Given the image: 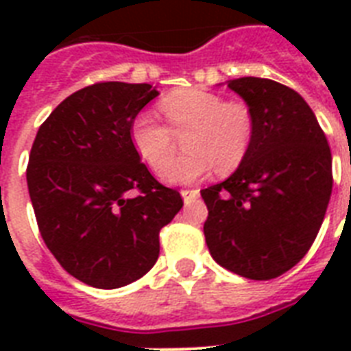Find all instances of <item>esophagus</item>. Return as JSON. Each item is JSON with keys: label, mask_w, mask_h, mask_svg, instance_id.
Instances as JSON below:
<instances>
[{"label": "esophagus", "mask_w": 351, "mask_h": 351, "mask_svg": "<svg viewBox=\"0 0 351 351\" xmlns=\"http://www.w3.org/2000/svg\"><path fill=\"white\" fill-rule=\"evenodd\" d=\"M198 195H200L198 189H182V198H184V202L186 204L195 202V200L198 198Z\"/></svg>", "instance_id": "1"}]
</instances>
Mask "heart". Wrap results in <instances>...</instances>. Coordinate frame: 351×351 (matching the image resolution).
Segmentation results:
<instances>
[{"instance_id": "b5f03b06", "label": "heart", "mask_w": 351, "mask_h": 351, "mask_svg": "<svg viewBox=\"0 0 351 351\" xmlns=\"http://www.w3.org/2000/svg\"><path fill=\"white\" fill-rule=\"evenodd\" d=\"M169 127L151 114H140L131 127L132 147L153 171H160L174 152V136L184 137L188 151L160 173L169 184H191L217 165L220 173L237 169L250 153L255 118L244 101L224 100L217 93L180 89L160 101Z\"/></svg>"}]
</instances>
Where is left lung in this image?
I'll return each instance as SVG.
<instances>
[{"instance_id": "8db88e82", "label": "left lung", "mask_w": 351, "mask_h": 351, "mask_svg": "<svg viewBox=\"0 0 351 351\" xmlns=\"http://www.w3.org/2000/svg\"><path fill=\"white\" fill-rule=\"evenodd\" d=\"M255 118L239 169L202 189L204 234L220 266L269 280L300 262L313 244L332 195V151L299 93L267 78L231 80Z\"/></svg>"}]
</instances>
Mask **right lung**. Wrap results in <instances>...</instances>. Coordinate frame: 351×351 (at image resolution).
Returning <instances> with one entry per match:
<instances>
[{
  "mask_svg": "<svg viewBox=\"0 0 351 351\" xmlns=\"http://www.w3.org/2000/svg\"><path fill=\"white\" fill-rule=\"evenodd\" d=\"M149 84L100 82L76 90L38 129L27 186L41 239L60 266L93 288L134 282L154 266L160 230L184 206L131 142Z\"/></svg>",
  "mask_w": 351,
  "mask_h": 351,
  "instance_id": "add662e5",
  "label": "right lung"
}]
</instances>
